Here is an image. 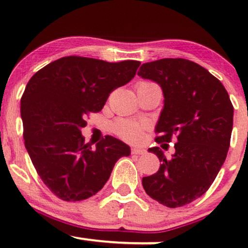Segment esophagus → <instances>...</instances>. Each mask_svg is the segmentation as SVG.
<instances>
[{
  "label": "esophagus",
  "instance_id": "34e87169",
  "mask_svg": "<svg viewBox=\"0 0 248 248\" xmlns=\"http://www.w3.org/2000/svg\"><path fill=\"white\" fill-rule=\"evenodd\" d=\"M132 152L133 155H144L146 154V149H142V148H132Z\"/></svg>",
  "mask_w": 248,
  "mask_h": 248
}]
</instances>
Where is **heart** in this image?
<instances>
[{
  "mask_svg": "<svg viewBox=\"0 0 248 248\" xmlns=\"http://www.w3.org/2000/svg\"><path fill=\"white\" fill-rule=\"evenodd\" d=\"M147 82V81H143ZM147 128V124H140L128 120H120L114 124V132L128 142H139L143 138V133Z\"/></svg>",
  "mask_w": 248,
  "mask_h": 248,
  "instance_id": "obj_1",
  "label": "heart"
}]
</instances>
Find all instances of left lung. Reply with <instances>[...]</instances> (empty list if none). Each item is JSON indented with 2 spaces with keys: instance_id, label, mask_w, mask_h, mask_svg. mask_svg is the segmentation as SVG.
Wrapping results in <instances>:
<instances>
[{
  "instance_id": "obj_1",
  "label": "left lung",
  "mask_w": 248,
  "mask_h": 248,
  "mask_svg": "<svg viewBox=\"0 0 248 248\" xmlns=\"http://www.w3.org/2000/svg\"><path fill=\"white\" fill-rule=\"evenodd\" d=\"M138 75L162 87L164 107L155 141H176L171 158L160 147V169L142 178L147 195L168 207L186 205L204 195L217 177L229 152L233 106L224 85L206 69L183 58L142 64Z\"/></svg>"
}]
</instances>
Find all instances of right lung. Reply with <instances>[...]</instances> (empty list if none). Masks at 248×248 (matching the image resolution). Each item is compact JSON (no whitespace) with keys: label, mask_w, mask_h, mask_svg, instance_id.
Instances as JSON below:
<instances>
[{"label":"right lung","mask_w":248,"mask_h":248,"mask_svg":"<svg viewBox=\"0 0 248 248\" xmlns=\"http://www.w3.org/2000/svg\"><path fill=\"white\" fill-rule=\"evenodd\" d=\"M140 64L69 56L31 77L21 99L24 144L43 183L58 198L92 197L106 184L115 162L130 154L126 143L109 135L92 148L81 128L115 88L132 80Z\"/></svg>","instance_id":"right-lung-1"}]
</instances>
